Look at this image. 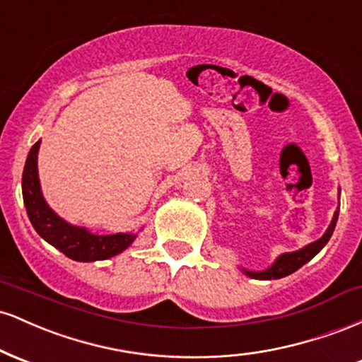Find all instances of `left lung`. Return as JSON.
<instances>
[{
    "instance_id": "8db88e82",
    "label": "left lung",
    "mask_w": 362,
    "mask_h": 362,
    "mask_svg": "<svg viewBox=\"0 0 362 362\" xmlns=\"http://www.w3.org/2000/svg\"><path fill=\"white\" fill-rule=\"evenodd\" d=\"M339 195H340V189H339ZM337 219H339V207H337V211L334 213V218H332L330 224H328L327 231L322 235V238L317 240V242L306 245V247L300 248V250L281 253V255L277 257V259L274 260L267 269H264V271H250V269H243V267L240 269V271H242L245 276L252 277V279H260V281L281 279V277H286V276H289V274L296 272L298 269L303 267L306 262H310L311 259H313V257L317 255V253L328 243V240H330V236L335 230Z\"/></svg>"
}]
</instances>
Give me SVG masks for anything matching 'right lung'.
<instances>
[{"label": "right lung", "instance_id": "right-lung-1", "mask_svg": "<svg viewBox=\"0 0 362 362\" xmlns=\"http://www.w3.org/2000/svg\"><path fill=\"white\" fill-rule=\"evenodd\" d=\"M39 148L40 139L28 151L22 177V194L28 219L40 238L76 262L105 260L131 247L143 228L139 231H126V233L97 235L91 233L88 228L68 223L51 209L40 189L39 168H37Z\"/></svg>", "mask_w": 362, "mask_h": 362}]
</instances>
